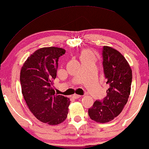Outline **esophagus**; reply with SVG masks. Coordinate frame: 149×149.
<instances>
[{
    "instance_id": "obj_1",
    "label": "esophagus",
    "mask_w": 149,
    "mask_h": 149,
    "mask_svg": "<svg viewBox=\"0 0 149 149\" xmlns=\"http://www.w3.org/2000/svg\"><path fill=\"white\" fill-rule=\"evenodd\" d=\"M73 97H74L75 99H78V98H80V97H81V95H77V94H74Z\"/></svg>"
}]
</instances>
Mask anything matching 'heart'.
Returning <instances> with one entry per match:
<instances>
[{
    "label": "heart",
    "instance_id": "heart-1",
    "mask_svg": "<svg viewBox=\"0 0 149 149\" xmlns=\"http://www.w3.org/2000/svg\"><path fill=\"white\" fill-rule=\"evenodd\" d=\"M91 58L94 59V54L91 49L84 50L80 55L81 61H86V60L91 59Z\"/></svg>",
    "mask_w": 149,
    "mask_h": 149
}]
</instances>
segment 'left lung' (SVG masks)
Returning a JSON list of instances; mask_svg holds the SVG:
<instances>
[{
	"mask_svg": "<svg viewBox=\"0 0 149 149\" xmlns=\"http://www.w3.org/2000/svg\"><path fill=\"white\" fill-rule=\"evenodd\" d=\"M103 69L108 84L107 96L96 100L88 109L92 120L106 123L122 112L129 99L132 82V70L125 58L115 49L104 46L102 49Z\"/></svg>",
	"mask_w": 149,
	"mask_h": 149,
	"instance_id": "obj_1",
	"label": "left lung"
}]
</instances>
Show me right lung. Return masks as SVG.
I'll return each mask as SVG.
<instances>
[{
    "label": "right lung",
    "mask_w": 149,
    "mask_h": 149,
    "mask_svg": "<svg viewBox=\"0 0 149 149\" xmlns=\"http://www.w3.org/2000/svg\"><path fill=\"white\" fill-rule=\"evenodd\" d=\"M66 51L50 47L36 51L28 57L20 70L22 93L28 108L43 123L57 125L65 120L70 100L57 95L53 88L59 57Z\"/></svg>",
    "instance_id": "obj_1"
}]
</instances>
